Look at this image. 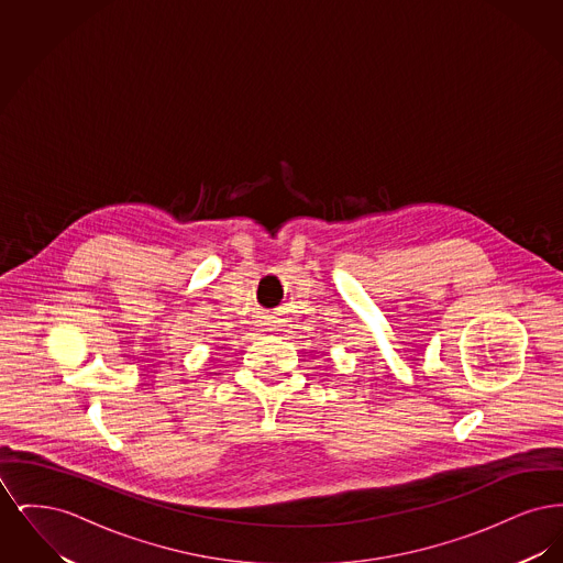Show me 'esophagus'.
<instances>
[{"mask_svg": "<svg viewBox=\"0 0 563 563\" xmlns=\"http://www.w3.org/2000/svg\"><path fill=\"white\" fill-rule=\"evenodd\" d=\"M266 324H268V331H280V327H283V321H280L278 317H268V321H266Z\"/></svg>", "mask_w": 563, "mask_h": 563, "instance_id": "34e87169", "label": "esophagus"}]
</instances>
